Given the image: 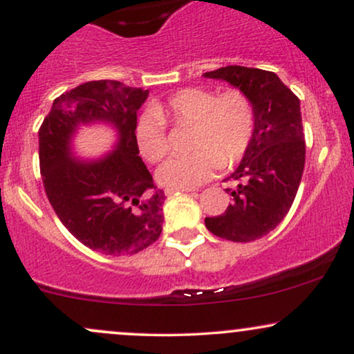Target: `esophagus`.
Here are the masks:
<instances>
[{
    "label": "esophagus",
    "mask_w": 354,
    "mask_h": 354,
    "mask_svg": "<svg viewBox=\"0 0 354 354\" xmlns=\"http://www.w3.org/2000/svg\"><path fill=\"white\" fill-rule=\"evenodd\" d=\"M180 191H185V193H188V191H191V189H188V188H166L165 193H166V196H173L174 193H180Z\"/></svg>",
    "instance_id": "obj_1"
}]
</instances>
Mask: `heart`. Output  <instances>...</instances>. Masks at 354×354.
<instances>
[{
  "mask_svg": "<svg viewBox=\"0 0 354 354\" xmlns=\"http://www.w3.org/2000/svg\"><path fill=\"white\" fill-rule=\"evenodd\" d=\"M166 124H193L191 153L169 158L158 169V178L171 188H193L245 156L254 135L256 111L243 89L216 93L209 88H185L168 100L151 104V111L135 123L138 151L149 163L168 154Z\"/></svg>",
  "mask_w": 354,
  "mask_h": 354,
  "instance_id": "1",
  "label": "heart"
}]
</instances>
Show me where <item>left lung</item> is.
<instances>
[{
	"label": "left lung",
	"mask_w": 354,
	"mask_h": 354,
	"mask_svg": "<svg viewBox=\"0 0 354 354\" xmlns=\"http://www.w3.org/2000/svg\"><path fill=\"white\" fill-rule=\"evenodd\" d=\"M225 80L250 96L256 126L241 163L225 181L231 205L223 214L208 216L211 233L236 243L254 241L273 231L293 205L304 168V133L298 96L273 71L225 66L205 73Z\"/></svg>",
	"instance_id": "8db88e82"
}]
</instances>
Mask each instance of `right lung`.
I'll return each mask as SVG.
<instances>
[{
  "mask_svg": "<svg viewBox=\"0 0 354 354\" xmlns=\"http://www.w3.org/2000/svg\"><path fill=\"white\" fill-rule=\"evenodd\" d=\"M148 89L120 81H88L53 101L39 126V171L53 209L84 246L128 256L153 245L163 231L165 191L138 156L135 123ZM108 120L120 133L117 151L98 162L73 160L80 124Z\"/></svg>",
  "mask_w": 354,
  "mask_h": 354,
  "instance_id": "add662e5",
  "label": "right lung"
}]
</instances>
